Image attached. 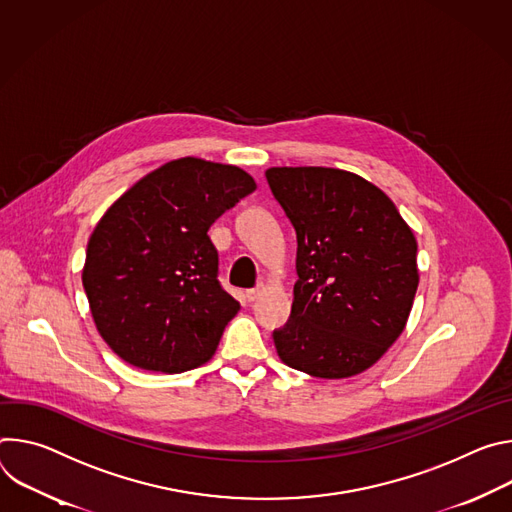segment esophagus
Segmentation results:
<instances>
[{"instance_id": "34e87169", "label": "esophagus", "mask_w": 512, "mask_h": 512, "mask_svg": "<svg viewBox=\"0 0 512 512\" xmlns=\"http://www.w3.org/2000/svg\"><path fill=\"white\" fill-rule=\"evenodd\" d=\"M262 291H264V287H256V289H250V291H246V299L252 303V301H256V299L262 295Z\"/></svg>"}]
</instances>
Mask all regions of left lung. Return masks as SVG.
Here are the masks:
<instances>
[{
	"instance_id": "left-lung-1",
	"label": "left lung",
	"mask_w": 512,
	"mask_h": 512,
	"mask_svg": "<svg viewBox=\"0 0 512 512\" xmlns=\"http://www.w3.org/2000/svg\"><path fill=\"white\" fill-rule=\"evenodd\" d=\"M266 181L297 234L299 278L289 321L272 331L276 352L317 378L360 374L407 325L419 285L411 227L348 170L276 166Z\"/></svg>"
}]
</instances>
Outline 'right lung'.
I'll return each mask as SVG.
<instances>
[{
    "instance_id": "add662e5",
    "label": "right lung",
    "mask_w": 512,
    "mask_h": 512,
    "mask_svg": "<svg viewBox=\"0 0 512 512\" xmlns=\"http://www.w3.org/2000/svg\"><path fill=\"white\" fill-rule=\"evenodd\" d=\"M256 189L246 170L179 158L113 203L87 244L83 289L105 344L152 372L205 364L240 303L225 293L211 223Z\"/></svg>"
}]
</instances>
